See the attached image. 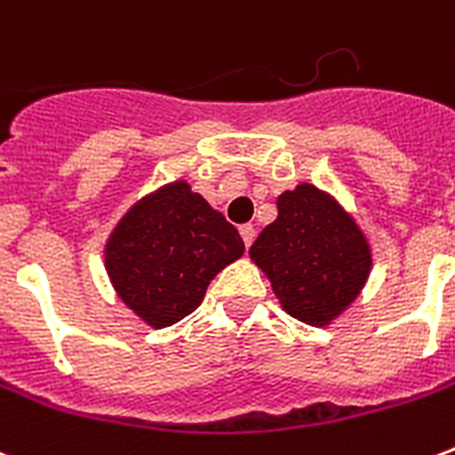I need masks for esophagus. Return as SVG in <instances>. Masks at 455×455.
I'll return each mask as SVG.
<instances>
[{
	"instance_id": "esophagus-1",
	"label": "esophagus",
	"mask_w": 455,
	"mask_h": 455,
	"mask_svg": "<svg viewBox=\"0 0 455 455\" xmlns=\"http://www.w3.org/2000/svg\"><path fill=\"white\" fill-rule=\"evenodd\" d=\"M238 231H241V238H243V243H245V248H251L252 241H255V228H252L251 224H243Z\"/></svg>"
}]
</instances>
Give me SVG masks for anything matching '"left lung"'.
Masks as SVG:
<instances>
[{"label":"left lung","instance_id":"obj_1","mask_svg":"<svg viewBox=\"0 0 455 455\" xmlns=\"http://www.w3.org/2000/svg\"><path fill=\"white\" fill-rule=\"evenodd\" d=\"M276 220L252 243L279 305L303 324L329 327L365 289L372 245L341 200L315 183H298L276 197Z\"/></svg>","mask_w":455,"mask_h":455}]
</instances>
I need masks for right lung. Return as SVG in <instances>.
I'll return each instance as SVG.
<instances>
[{"mask_svg":"<svg viewBox=\"0 0 455 455\" xmlns=\"http://www.w3.org/2000/svg\"><path fill=\"white\" fill-rule=\"evenodd\" d=\"M243 252L235 227L176 179L128 207L104 241V269L138 320L164 329L196 310L210 282Z\"/></svg>","mask_w":455,"mask_h":455,"instance_id":"right-lung-1","label":"right lung"}]
</instances>
